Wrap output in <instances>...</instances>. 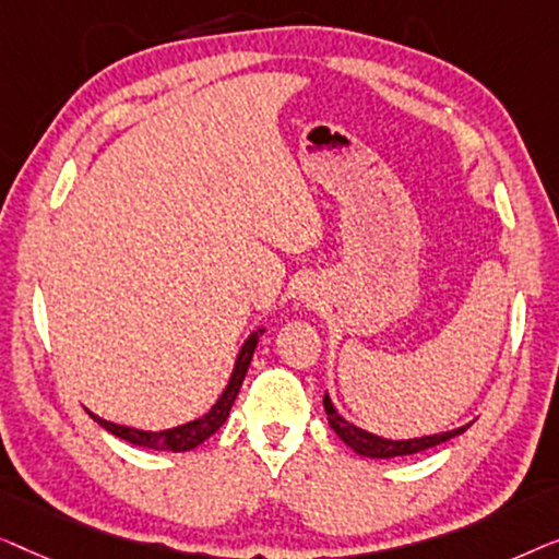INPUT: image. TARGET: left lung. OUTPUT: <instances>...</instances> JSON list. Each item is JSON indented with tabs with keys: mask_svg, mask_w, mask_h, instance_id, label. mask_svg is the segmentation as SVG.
Segmentation results:
<instances>
[{
	"mask_svg": "<svg viewBox=\"0 0 559 559\" xmlns=\"http://www.w3.org/2000/svg\"><path fill=\"white\" fill-rule=\"evenodd\" d=\"M324 411H326V420H329V426H332L334 433L340 436L344 443L352 448V451L365 455V459H395V455H413V453L428 451V448L440 445V443H445V440L461 436L463 430L471 426V423H466V426L443 430V433L392 440V438L369 433V430H361L355 426V423H349L344 415H340V411H336L332 397H329V392L324 395Z\"/></svg>",
	"mask_w": 559,
	"mask_h": 559,
	"instance_id": "left-lung-1",
	"label": "left lung"
}]
</instances>
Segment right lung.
<instances>
[{
    "label": "right lung",
    "mask_w": 559,
    "mask_h": 559,
    "mask_svg": "<svg viewBox=\"0 0 559 559\" xmlns=\"http://www.w3.org/2000/svg\"><path fill=\"white\" fill-rule=\"evenodd\" d=\"M263 332H265L263 326L255 329V332L250 334L246 342H242L238 357H235L230 380H227L223 395H219L217 403L212 405L207 413L200 415V418L185 423V426L167 428V430H141V428H131V426H119V423L104 420V418H98L96 413L88 411L91 418L96 420L100 428H106L111 436L121 438V440H129V443H133V445H144V448H152V451H171V453L192 451V448H198L200 443H204V440H207L210 436H215L217 430L223 428L227 415H230V407L235 403V397H238L240 384L248 374L250 359H253V352L258 347V336H261Z\"/></svg>",
    "instance_id": "obj_1"
}]
</instances>
